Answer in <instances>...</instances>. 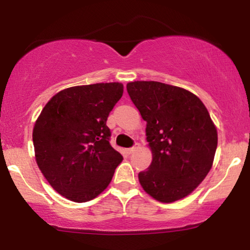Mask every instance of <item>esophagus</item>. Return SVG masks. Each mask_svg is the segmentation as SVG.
I'll return each mask as SVG.
<instances>
[{
	"label": "esophagus",
	"mask_w": 250,
	"mask_h": 250,
	"mask_svg": "<svg viewBox=\"0 0 250 250\" xmlns=\"http://www.w3.org/2000/svg\"><path fill=\"white\" fill-rule=\"evenodd\" d=\"M137 149V145L136 146H134V147H131V148H129V149H127V153L128 154H133L135 150H136Z\"/></svg>",
	"instance_id": "obj_1"
}]
</instances>
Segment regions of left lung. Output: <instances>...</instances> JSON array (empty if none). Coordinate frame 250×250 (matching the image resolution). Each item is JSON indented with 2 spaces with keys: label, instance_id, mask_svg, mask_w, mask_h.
I'll list each match as a JSON object with an SVG mask.
<instances>
[{
  "label": "left lung",
  "instance_id": "1",
  "mask_svg": "<svg viewBox=\"0 0 250 250\" xmlns=\"http://www.w3.org/2000/svg\"><path fill=\"white\" fill-rule=\"evenodd\" d=\"M127 91L142 119L153 161L140 171L147 194L170 203L186 197L213 166L217 131L202 101L186 89L156 81H135Z\"/></svg>",
  "mask_w": 250,
  "mask_h": 250
}]
</instances>
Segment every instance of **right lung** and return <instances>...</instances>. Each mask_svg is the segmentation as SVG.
I'll return each instance as SVG.
<instances>
[{
  "mask_svg": "<svg viewBox=\"0 0 250 250\" xmlns=\"http://www.w3.org/2000/svg\"><path fill=\"white\" fill-rule=\"evenodd\" d=\"M122 94L119 82L67 88L51 97L36 120L37 166L65 199H95L113 179L123 157L109 143L107 119Z\"/></svg>",
  "mask_w": 250,
  "mask_h": 250,
  "instance_id": "obj_1",
  "label": "right lung"
}]
</instances>
